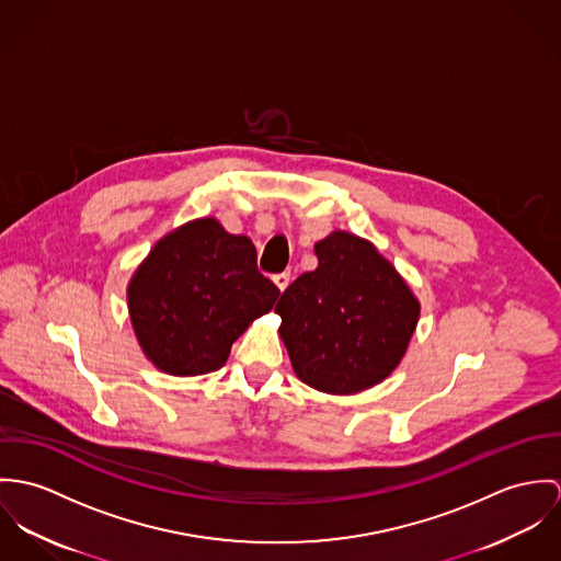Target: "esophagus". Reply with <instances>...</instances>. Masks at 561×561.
Here are the masks:
<instances>
[{"label":"esophagus","mask_w":561,"mask_h":561,"mask_svg":"<svg viewBox=\"0 0 561 561\" xmlns=\"http://www.w3.org/2000/svg\"><path fill=\"white\" fill-rule=\"evenodd\" d=\"M273 284H275V288H277L279 293H284V290L288 288V284H290V273H279V275H273Z\"/></svg>","instance_id":"obj_1"}]
</instances>
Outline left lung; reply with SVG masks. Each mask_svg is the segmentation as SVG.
<instances>
[{
	"mask_svg": "<svg viewBox=\"0 0 561 561\" xmlns=\"http://www.w3.org/2000/svg\"><path fill=\"white\" fill-rule=\"evenodd\" d=\"M318 266L279 297V337L313 389L351 396L382 382L407 355L422 306L368 239L333 230L313 245Z\"/></svg>",
	"mask_w": 561,
	"mask_h": 561,
	"instance_id": "1",
	"label": "left lung"
}]
</instances>
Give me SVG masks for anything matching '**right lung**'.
<instances>
[{"label":"right lung","mask_w":561,"mask_h":561,"mask_svg":"<svg viewBox=\"0 0 561 561\" xmlns=\"http://www.w3.org/2000/svg\"><path fill=\"white\" fill-rule=\"evenodd\" d=\"M279 290L257 273L255 248L215 217L168 232L126 286L128 318L146 359L161 373L219 370L251 322L273 310Z\"/></svg>","instance_id":"obj_1"}]
</instances>
